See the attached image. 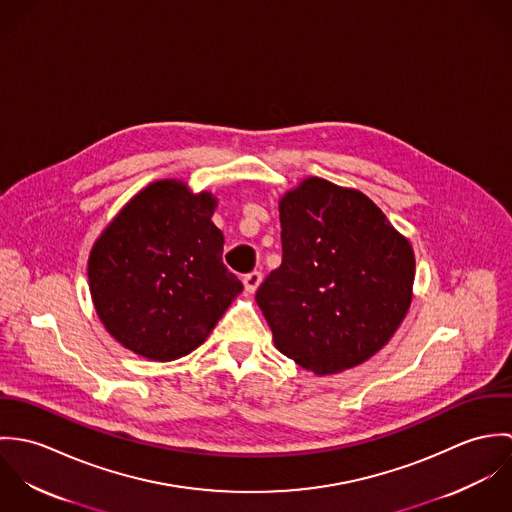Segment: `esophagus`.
<instances>
[{
    "label": "esophagus",
    "instance_id": "1",
    "mask_svg": "<svg viewBox=\"0 0 512 512\" xmlns=\"http://www.w3.org/2000/svg\"><path fill=\"white\" fill-rule=\"evenodd\" d=\"M242 284H244V290L248 293H254L258 290V286L262 284V274L260 272H250V274H246L244 278H242Z\"/></svg>",
    "mask_w": 512,
    "mask_h": 512
}]
</instances>
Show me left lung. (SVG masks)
I'll return each instance as SVG.
<instances>
[{"label":"left lung","instance_id":"obj_1","mask_svg":"<svg viewBox=\"0 0 512 512\" xmlns=\"http://www.w3.org/2000/svg\"><path fill=\"white\" fill-rule=\"evenodd\" d=\"M282 264L256 301L288 359L315 374L365 363L402 323L414 252L363 193L311 177L280 203Z\"/></svg>","mask_w":512,"mask_h":512}]
</instances>
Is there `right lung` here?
I'll use <instances>...</instances> for the list:
<instances>
[{
	"mask_svg": "<svg viewBox=\"0 0 512 512\" xmlns=\"http://www.w3.org/2000/svg\"><path fill=\"white\" fill-rule=\"evenodd\" d=\"M215 199L183 183L157 181L102 232L88 260L94 307L130 351L173 361L213 331L240 280L222 264Z\"/></svg>",
	"mask_w": 512,
	"mask_h": 512,
	"instance_id": "right-lung-1",
	"label": "right lung"
}]
</instances>
